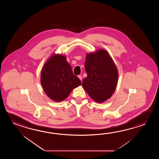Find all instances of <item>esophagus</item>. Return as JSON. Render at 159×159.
<instances>
[{
	"label": "esophagus",
	"mask_w": 159,
	"mask_h": 159,
	"mask_svg": "<svg viewBox=\"0 0 159 159\" xmlns=\"http://www.w3.org/2000/svg\"><path fill=\"white\" fill-rule=\"evenodd\" d=\"M78 77L79 78V79L81 80V81H82V75H78Z\"/></svg>",
	"instance_id": "esophagus-1"
}]
</instances>
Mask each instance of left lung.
Listing matches in <instances>:
<instances>
[{
	"instance_id": "left-lung-1",
	"label": "left lung",
	"mask_w": 159,
	"mask_h": 159,
	"mask_svg": "<svg viewBox=\"0 0 159 159\" xmlns=\"http://www.w3.org/2000/svg\"><path fill=\"white\" fill-rule=\"evenodd\" d=\"M88 76L82 86L95 102L102 103L111 97L118 81V70L108 52L99 49L87 53L84 63Z\"/></svg>"
}]
</instances>
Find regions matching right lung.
<instances>
[{"label": "right lung", "mask_w": 159, "mask_h": 159, "mask_svg": "<svg viewBox=\"0 0 159 159\" xmlns=\"http://www.w3.org/2000/svg\"><path fill=\"white\" fill-rule=\"evenodd\" d=\"M66 59L65 55L53 53L41 72L42 87L48 97L55 102L64 101L74 89L81 85L80 80L73 75Z\"/></svg>", "instance_id": "obj_1"}]
</instances>
